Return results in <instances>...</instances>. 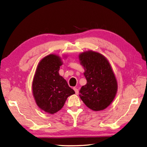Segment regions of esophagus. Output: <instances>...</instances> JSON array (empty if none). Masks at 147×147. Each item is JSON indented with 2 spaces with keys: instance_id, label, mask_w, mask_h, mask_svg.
Listing matches in <instances>:
<instances>
[{
  "instance_id": "esophagus-1",
  "label": "esophagus",
  "mask_w": 147,
  "mask_h": 147,
  "mask_svg": "<svg viewBox=\"0 0 147 147\" xmlns=\"http://www.w3.org/2000/svg\"><path fill=\"white\" fill-rule=\"evenodd\" d=\"M73 89L75 91V93H76V94L78 95L79 94V89H77V88H76V87H73Z\"/></svg>"
}]
</instances>
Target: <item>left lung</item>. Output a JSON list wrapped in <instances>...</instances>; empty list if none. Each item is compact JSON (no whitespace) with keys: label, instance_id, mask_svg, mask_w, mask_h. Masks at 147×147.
Listing matches in <instances>:
<instances>
[{"label":"left lung","instance_id":"obj_1","mask_svg":"<svg viewBox=\"0 0 147 147\" xmlns=\"http://www.w3.org/2000/svg\"><path fill=\"white\" fill-rule=\"evenodd\" d=\"M87 84L79 97L92 110H103L112 103L118 90V82L110 62L98 52L89 50L79 55Z\"/></svg>","mask_w":147,"mask_h":147}]
</instances>
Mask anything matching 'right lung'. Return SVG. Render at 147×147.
Instances as JSON below:
<instances>
[{
	"mask_svg": "<svg viewBox=\"0 0 147 147\" xmlns=\"http://www.w3.org/2000/svg\"><path fill=\"white\" fill-rule=\"evenodd\" d=\"M62 64L60 56L50 54L39 61L33 78L32 90L37 105L49 114L60 110L67 98L75 94L58 73Z\"/></svg>",
	"mask_w": 147,
	"mask_h": 147,
	"instance_id": "add662e5",
	"label": "right lung"
}]
</instances>
